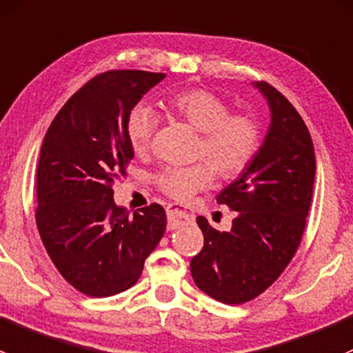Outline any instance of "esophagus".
I'll return each mask as SVG.
<instances>
[{
  "mask_svg": "<svg viewBox=\"0 0 353 353\" xmlns=\"http://www.w3.org/2000/svg\"><path fill=\"white\" fill-rule=\"evenodd\" d=\"M166 216H168V228L170 230H175L178 226V223H190L192 219H194V216H192L190 212H187V210L180 209V207L176 205H168L166 207Z\"/></svg>",
  "mask_w": 353,
  "mask_h": 353,
  "instance_id": "esophagus-1",
  "label": "esophagus"
}]
</instances>
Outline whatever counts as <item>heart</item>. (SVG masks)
Listing matches in <instances>:
<instances>
[{
  "label": "heart",
  "instance_id": "b5f03b06",
  "mask_svg": "<svg viewBox=\"0 0 353 353\" xmlns=\"http://www.w3.org/2000/svg\"><path fill=\"white\" fill-rule=\"evenodd\" d=\"M170 114L190 123L202 132L197 156L210 163L192 166H172L156 178L158 188L176 202L192 201L197 192L210 185L214 174L219 178H234L246 172L255 159L261 144L260 123L252 114L236 112L226 100L203 88H192L176 93L166 101ZM158 127V115L146 105L130 110L125 122V134L136 154H144L151 146Z\"/></svg>",
  "mask_w": 353,
  "mask_h": 353
}]
</instances>
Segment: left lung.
Instances as JSON below:
<instances>
[{
    "label": "left lung",
    "instance_id": "obj_1",
    "mask_svg": "<svg viewBox=\"0 0 353 353\" xmlns=\"http://www.w3.org/2000/svg\"><path fill=\"white\" fill-rule=\"evenodd\" d=\"M255 86L270 107V127L252 165L217 195L236 212L231 231L199 216L203 248L190 261L195 285L224 304L248 303L281 277L303 239L316 175L303 117L272 85Z\"/></svg>",
    "mask_w": 353,
    "mask_h": 353
}]
</instances>
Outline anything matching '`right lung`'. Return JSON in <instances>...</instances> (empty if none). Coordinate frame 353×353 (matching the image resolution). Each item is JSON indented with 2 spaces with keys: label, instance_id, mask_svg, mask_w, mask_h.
I'll return each instance as SVG.
<instances>
[{
  "label": "right lung",
  "instance_id": "obj_1",
  "mask_svg": "<svg viewBox=\"0 0 353 353\" xmlns=\"http://www.w3.org/2000/svg\"><path fill=\"white\" fill-rule=\"evenodd\" d=\"M165 76L139 69L97 74L64 103L43 137L35 178L37 230L59 274L86 296L108 297L132 287L165 234L159 203L129 217L112 188L134 158L127 117Z\"/></svg>",
  "mask_w": 353,
  "mask_h": 353
}]
</instances>
